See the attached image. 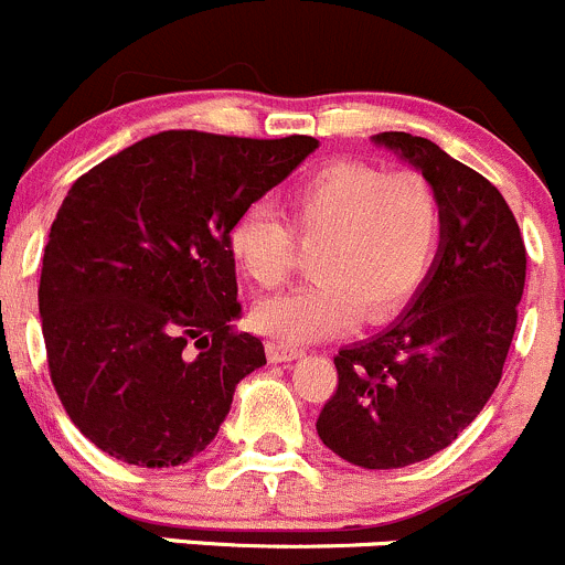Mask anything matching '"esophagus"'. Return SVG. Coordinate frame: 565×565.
<instances>
[{
  "label": "esophagus",
  "instance_id": "obj_1",
  "mask_svg": "<svg viewBox=\"0 0 565 565\" xmlns=\"http://www.w3.org/2000/svg\"><path fill=\"white\" fill-rule=\"evenodd\" d=\"M266 354H269L271 362H288V360H296V356H301V349L280 343V340H269V343H266Z\"/></svg>",
  "mask_w": 565,
  "mask_h": 565
}]
</instances>
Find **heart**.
Masks as SVG:
<instances>
[{
  "instance_id": "obj_1",
  "label": "heart",
  "mask_w": 565,
  "mask_h": 565,
  "mask_svg": "<svg viewBox=\"0 0 565 565\" xmlns=\"http://www.w3.org/2000/svg\"><path fill=\"white\" fill-rule=\"evenodd\" d=\"M282 214H238L227 249L249 282L277 288L294 269L292 236L316 244L310 271L318 280L253 310L260 332L288 343L332 338L360 316L371 323L395 316L426 280L443 231L428 178L345 159L299 178L285 194Z\"/></svg>"
}]
</instances>
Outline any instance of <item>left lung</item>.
<instances>
[{"label": "left lung", "mask_w": 565, "mask_h": 565, "mask_svg": "<svg viewBox=\"0 0 565 565\" xmlns=\"http://www.w3.org/2000/svg\"><path fill=\"white\" fill-rule=\"evenodd\" d=\"M373 142L434 186L439 249L409 307L376 338L338 351V390L316 428L340 459L398 470L448 448L500 384L527 253L505 198L480 172L406 131Z\"/></svg>", "instance_id": "1"}]
</instances>
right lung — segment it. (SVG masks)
I'll return each instance as SVG.
<instances>
[{
  "label": "right lung",
  "mask_w": 565,
  "mask_h": 565,
  "mask_svg": "<svg viewBox=\"0 0 565 565\" xmlns=\"http://www.w3.org/2000/svg\"><path fill=\"white\" fill-rule=\"evenodd\" d=\"M318 139L161 131L71 186L43 253L49 373L74 426L126 465L178 467L205 450L236 384L266 365L233 329L238 214Z\"/></svg>",
  "instance_id": "1"
}]
</instances>
